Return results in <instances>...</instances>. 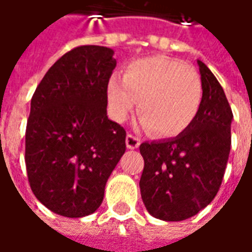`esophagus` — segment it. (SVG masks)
Listing matches in <instances>:
<instances>
[{"label": "esophagus", "mask_w": 252, "mask_h": 252, "mask_svg": "<svg viewBox=\"0 0 252 252\" xmlns=\"http://www.w3.org/2000/svg\"><path fill=\"white\" fill-rule=\"evenodd\" d=\"M140 144H141V140H140L138 137L133 136V134H127V136H126V145H127V148L129 149L138 148Z\"/></svg>", "instance_id": "obj_1"}]
</instances>
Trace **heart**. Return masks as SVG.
<instances>
[{
  "instance_id": "obj_1",
  "label": "heart",
  "mask_w": 252,
  "mask_h": 252,
  "mask_svg": "<svg viewBox=\"0 0 252 252\" xmlns=\"http://www.w3.org/2000/svg\"><path fill=\"white\" fill-rule=\"evenodd\" d=\"M112 118L122 122L136 107L141 125L160 137L181 134L190 126L202 103V83L195 70L178 60L152 56L134 60L107 85Z\"/></svg>"
}]
</instances>
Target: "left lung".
Masks as SVG:
<instances>
[{"label":"left lung","instance_id":"1","mask_svg":"<svg viewBox=\"0 0 252 252\" xmlns=\"http://www.w3.org/2000/svg\"><path fill=\"white\" fill-rule=\"evenodd\" d=\"M197 64L203 96L195 121L174 138L140 145L141 197L149 214L163 221L188 220L213 202L230 152L228 98L209 67Z\"/></svg>","mask_w":252,"mask_h":252}]
</instances>
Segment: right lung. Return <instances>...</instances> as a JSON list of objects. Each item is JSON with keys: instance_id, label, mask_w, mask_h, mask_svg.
<instances>
[{"instance_id": "1", "label": "right lung", "mask_w": 252, "mask_h": 252, "mask_svg": "<svg viewBox=\"0 0 252 252\" xmlns=\"http://www.w3.org/2000/svg\"><path fill=\"white\" fill-rule=\"evenodd\" d=\"M112 56L105 46L74 48L50 67L31 98L27 177L36 199L59 216L94 213L126 151V130L107 116Z\"/></svg>"}]
</instances>
